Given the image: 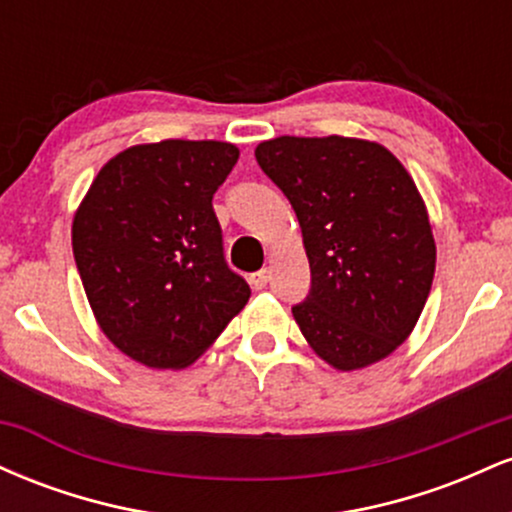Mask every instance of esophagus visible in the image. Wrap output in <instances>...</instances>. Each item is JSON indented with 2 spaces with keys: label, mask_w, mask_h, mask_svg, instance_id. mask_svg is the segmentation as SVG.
<instances>
[{
  "label": "esophagus",
  "mask_w": 512,
  "mask_h": 512,
  "mask_svg": "<svg viewBox=\"0 0 512 512\" xmlns=\"http://www.w3.org/2000/svg\"><path fill=\"white\" fill-rule=\"evenodd\" d=\"M250 286L252 289H264L269 284V269H260V272L250 274Z\"/></svg>",
  "instance_id": "esophagus-1"
}]
</instances>
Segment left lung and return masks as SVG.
<instances>
[{
  "mask_svg": "<svg viewBox=\"0 0 512 512\" xmlns=\"http://www.w3.org/2000/svg\"><path fill=\"white\" fill-rule=\"evenodd\" d=\"M255 158L301 223L310 293L293 305L305 342L337 370L383 361L419 322L436 240L414 180L383 144L276 137Z\"/></svg>",
  "mask_w": 512,
  "mask_h": 512,
  "instance_id": "obj_1",
  "label": "left lung"
}]
</instances>
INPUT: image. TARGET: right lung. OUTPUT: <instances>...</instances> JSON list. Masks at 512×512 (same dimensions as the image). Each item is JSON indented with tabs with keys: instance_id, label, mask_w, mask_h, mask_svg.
<instances>
[{
	"instance_id": "1",
	"label": "right lung",
	"mask_w": 512,
	"mask_h": 512,
	"mask_svg": "<svg viewBox=\"0 0 512 512\" xmlns=\"http://www.w3.org/2000/svg\"><path fill=\"white\" fill-rule=\"evenodd\" d=\"M238 156L214 139L129 146L76 209L74 260L98 327L142 366L187 368L248 303L211 207Z\"/></svg>"
}]
</instances>
